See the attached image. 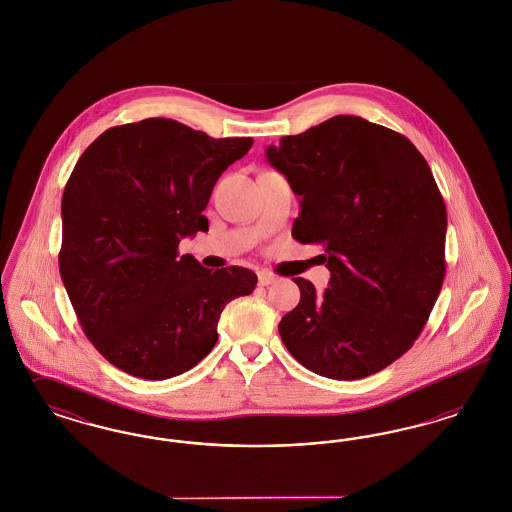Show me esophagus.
<instances>
[{
    "mask_svg": "<svg viewBox=\"0 0 512 512\" xmlns=\"http://www.w3.org/2000/svg\"><path fill=\"white\" fill-rule=\"evenodd\" d=\"M276 282V276L274 274H270L267 270H261L259 272V284L261 286H270V284H274Z\"/></svg>",
    "mask_w": 512,
    "mask_h": 512,
    "instance_id": "esophagus-1",
    "label": "esophagus"
}]
</instances>
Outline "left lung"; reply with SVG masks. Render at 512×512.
<instances>
[{"mask_svg": "<svg viewBox=\"0 0 512 512\" xmlns=\"http://www.w3.org/2000/svg\"><path fill=\"white\" fill-rule=\"evenodd\" d=\"M268 163L301 195L292 236L322 245L324 293L278 324L293 357L332 380H359L413 347L445 276L447 211L426 159L405 136L338 115L268 146Z\"/></svg>", "mask_w": 512, "mask_h": 512, "instance_id": "obj_1", "label": "left lung"}]
</instances>
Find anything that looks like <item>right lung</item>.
<instances>
[{
    "label": "right lung",
    "instance_id": "1",
    "mask_svg": "<svg viewBox=\"0 0 512 512\" xmlns=\"http://www.w3.org/2000/svg\"><path fill=\"white\" fill-rule=\"evenodd\" d=\"M251 138H220L172 119L105 130L78 159L61 201L59 272L78 322L124 372L165 380L219 340L224 307L255 290L244 267H201L178 255L209 230L211 192Z\"/></svg>",
    "mask_w": 512,
    "mask_h": 512
}]
</instances>
